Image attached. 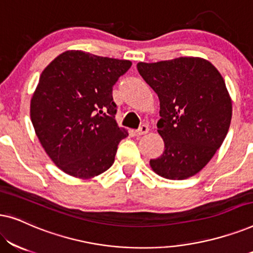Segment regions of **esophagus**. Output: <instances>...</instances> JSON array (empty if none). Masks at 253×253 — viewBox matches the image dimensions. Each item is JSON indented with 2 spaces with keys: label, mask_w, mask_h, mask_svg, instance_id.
<instances>
[{
  "label": "esophagus",
  "mask_w": 253,
  "mask_h": 253,
  "mask_svg": "<svg viewBox=\"0 0 253 253\" xmlns=\"http://www.w3.org/2000/svg\"><path fill=\"white\" fill-rule=\"evenodd\" d=\"M148 130H150V129H148V126H145V124H143V126L139 127V129L134 131V133H136L137 136H143V134H146L148 132Z\"/></svg>",
  "instance_id": "obj_1"
}]
</instances>
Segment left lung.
<instances>
[{
    "instance_id": "1",
    "label": "left lung",
    "mask_w": 253,
    "mask_h": 253,
    "mask_svg": "<svg viewBox=\"0 0 253 253\" xmlns=\"http://www.w3.org/2000/svg\"><path fill=\"white\" fill-rule=\"evenodd\" d=\"M160 100L158 132L161 157L150 161L155 174L185 179L199 172L215 154L230 126L233 102L219 70L202 57L137 64Z\"/></svg>"
}]
</instances>
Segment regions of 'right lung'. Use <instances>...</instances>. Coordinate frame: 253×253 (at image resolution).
I'll return each mask as SVG.
<instances>
[{
    "label": "right lung",
    "instance_id": "right-lung-1",
    "mask_svg": "<svg viewBox=\"0 0 253 253\" xmlns=\"http://www.w3.org/2000/svg\"><path fill=\"white\" fill-rule=\"evenodd\" d=\"M131 64L67 50L41 72L31 121L44 152L65 174L88 179L112 167L119 143L129 136L115 120L112 91Z\"/></svg>",
    "mask_w": 253,
    "mask_h": 253
}]
</instances>
